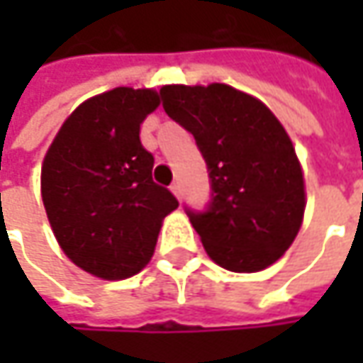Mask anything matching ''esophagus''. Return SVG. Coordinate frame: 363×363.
<instances>
[{
    "label": "esophagus",
    "instance_id": "34e87169",
    "mask_svg": "<svg viewBox=\"0 0 363 363\" xmlns=\"http://www.w3.org/2000/svg\"><path fill=\"white\" fill-rule=\"evenodd\" d=\"M172 191H174V196L177 198V200H182V196H184V189H182V184H179V182L172 184Z\"/></svg>",
    "mask_w": 363,
    "mask_h": 363
}]
</instances>
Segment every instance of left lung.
Listing matches in <instances>:
<instances>
[{
	"mask_svg": "<svg viewBox=\"0 0 363 363\" xmlns=\"http://www.w3.org/2000/svg\"><path fill=\"white\" fill-rule=\"evenodd\" d=\"M160 94L208 167L210 202L186 206L206 252L228 271L267 269L293 244L305 212L303 172L283 125L228 84H169Z\"/></svg>",
	"mask_w": 363,
	"mask_h": 363,
	"instance_id": "obj_1",
	"label": "left lung"
}]
</instances>
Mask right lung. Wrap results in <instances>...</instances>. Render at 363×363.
<instances>
[{
    "label": "right lung",
    "mask_w": 363,
    "mask_h": 363,
    "mask_svg": "<svg viewBox=\"0 0 363 363\" xmlns=\"http://www.w3.org/2000/svg\"><path fill=\"white\" fill-rule=\"evenodd\" d=\"M160 106L149 89L119 86L66 119L42 165V200L66 257L106 281L127 279L153 257L175 196L153 182L139 129Z\"/></svg>",
    "instance_id": "right-lung-1"
}]
</instances>
